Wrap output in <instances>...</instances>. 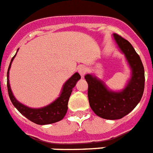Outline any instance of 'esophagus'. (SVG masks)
Here are the masks:
<instances>
[{
	"label": "esophagus",
	"mask_w": 153,
	"mask_h": 153,
	"mask_svg": "<svg viewBox=\"0 0 153 153\" xmlns=\"http://www.w3.org/2000/svg\"><path fill=\"white\" fill-rule=\"evenodd\" d=\"M87 72V68L85 66H82L80 67L79 68V73L80 74V75L82 76V78H83V77L85 75V74H86Z\"/></svg>",
	"instance_id": "esophagus-1"
}]
</instances>
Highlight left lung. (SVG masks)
Wrapping results in <instances>:
<instances>
[{
	"label": "left lung",
	"mask_w": 153,
	"mask_h": 153,
	"mask_svg": "<svg viewBox=\"0 0 153 153\" xmlns=\"http://www.w3.org/2000/svg\"><path fill=\"white\" fill-rule=\"evenodd\" d=\"M114 39L128 61L131 77L126 87L120 92L106 88L103 82L92 74H86L88 98L93 112L103 119L117 120L124 117L138 105L145 88L144 67L139 55L127 39L114 33Z\"/></svg>",
	"instance_id": "8db88e82"
}]
</instances>
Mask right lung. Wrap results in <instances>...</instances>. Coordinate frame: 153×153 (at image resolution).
Returning a JSON list of instances; mask_svg holds the SVG:
<instances>
[{"label":"right lung","mask_w":153,"mask_h":153,"mask_svg":"<svg viewBox=\"0 0 153 153\" xmlns=\"http://www.w3.org/2000/svg\"><path fill=\"white\" fill-rule=\"evenodd\" d=\"M18 51H19V49H18ZM15 55L11 59L7 73V91H8L10 100L14 106L22 114L23 116H25L27 119H29V120L36 124L44 125V124L56 123L62 120L63 118L65 117L67 110H68V102L69 97L71 94L73 88L75 86L77 82L81 79L80 74L78 72L74 73L72 76L67 81L65 85H63L62 91H61L60 96L56 100L51 102V104L42 107V108H30V107L23 105L21 102H19L15 98L13 93L11 92L10 84H9V70L11 68V63L13 61Z\"/></svg>","instance_id":"add662e5"}]
</instances>
